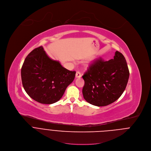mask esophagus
<instances>
[{"instance_id": "esophagus-1", "label": "esophagus", "mask_w": 151, "mask_h": 151, "mask_svg": "<svg viewBox=\"0 0 151 151\" xmlns=\"http://www.w3.org/2000/svg\"><path fill=\"white\" fill-rule=\"evenodd\" d=\"M81 73L79 72H76V78H81Z\"/></svg>"}]
</instances>
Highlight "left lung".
Returning a JSON list of instances; mask_svg holds the SVG:
<instances>
[{
    "label": "left lung",
    "mask_w": 151,
    "mask_h": 151,
    "mask_svg": "<svg viewBox=\"0 0 151 151\" xmlns=\"http://www.w3.org/2000/svg\"><path fill=\"white\" fill-rule=\"evenodd\" d=\"M129 72L124 56L116 51L113 59L95 60L82 76L84 99L97 106H107L116 101L124 92Z\"/></svg>",
    "instance_id": "left-lung-1"
}]
</instances>
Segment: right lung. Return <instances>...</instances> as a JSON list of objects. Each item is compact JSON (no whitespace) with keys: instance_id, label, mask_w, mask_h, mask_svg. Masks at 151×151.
<instances>
[{"instance_id":"1","label":"right lung","mask_w":151,"mask_h":151,"mask_svg":"<svg viewBox=\"0 0 151 151\" xmlns=\"http://www.w3.org/2000/svg\"><path fill=\"white\" fill-rule=\"evenodd\" d=\"M76 72L63 68L50 59L42 46L33 49L21 69L22 85L27 95L43 104L58 102L73 82Z\"/></svg>"}]
</instances>
